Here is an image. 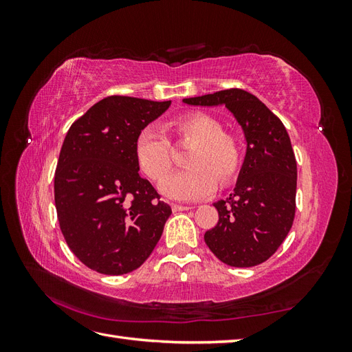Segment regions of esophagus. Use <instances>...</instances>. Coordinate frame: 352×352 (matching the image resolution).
Segmentation results:
<instances>
[{"instance_id": "34e87169", "label": "esophagus", "mask_w": 352, "mask_h": 352, "mask_svg": "<svg viewBox=\"0 0 352 352\" xmlns=\"http://www.w3.org/2000/svg\"><path fill=\"white\" fill-rule=\"evenodd\" d=\"M190 208H192L190 206H180V204H173L172 206L173 211H186V210H190Z\"/></svg>"}]
</instances>
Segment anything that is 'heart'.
Instances as JSON below:
<instances>
[{
	"label": "heart",
	"mask_w": 352,
	"mask_h": 352,
	"mask_svg": "<svg viewBox=\"0 0 352 352\" xmlns=\"http://www.w3.org/2000/svg\"><path fill=\"white\" fill-rule=\"evenodd\" d=\"M179 142L194 144L185 170L167 176L160 189L177 201H198L214 194L217 180L230 184L242 163L239 141L228 132L216 117L206 113H190L173 122ZM135 157L142 172L151 180H162L173 166V145L167 133L155 124L144 127L136 138Z\"/></svg>",
	"instance_id": "b5f03b06"
}]
</instances>
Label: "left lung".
I'll return each instance as SVG.
<instances>
[{
  "instance_id": "obj_1",
  "label": "left lung",
  "mask_w": 352,
  "mask_h": 352,
  "mask_svg": "<svg viewBox=\"0 0 352 352\" xmlns=\"http://www.w3.org/2000/svg\"><path fill=\"white\" fill-rule=\"evenodd\" d=\"M189 105H226L247 140V154L235 189L214 202L217 225L204 241L232 267H252L269 260L289 233L295 217L296 160L283 123L255 95L225 89L185 98Z\"/></svg>"
}]
</instances>
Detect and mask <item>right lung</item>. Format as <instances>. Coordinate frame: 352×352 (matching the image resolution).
I'll return each mask as SVG.
<instances>
[{
  "label": "right lung",
  "mask_w": 352,
  "mask_h": 352,
  "mask_svg": "<svg viewBox=\"0 0 352 352\" xmlns=\"http://www.w3.org/2000/svg\"><path fill=\"white\" fill-rule=\"evenodd\" d=\"M168 105L111 95L65 138L54 177L57 217L72 252L95 272H133L162 238L172 208L140 176L135 142Z\"/></svg>",
  "instance_id": "1"
}]
</instances>
